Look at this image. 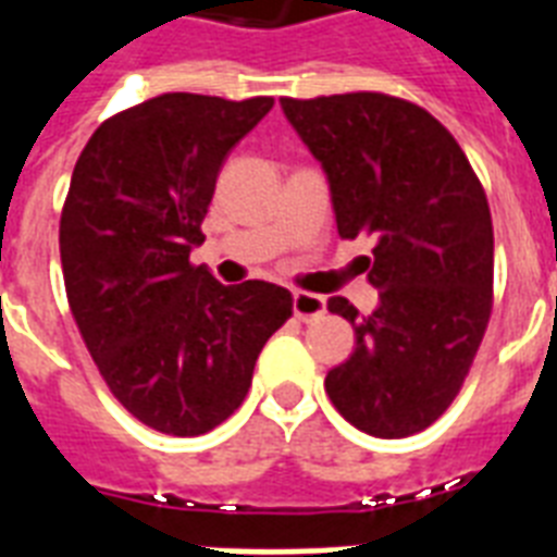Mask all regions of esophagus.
<instances>
[{"mask_svg":"<svg viewBox=\"0 0 557 557\" xmlns=\"http://www.w3.org/2000/svg\"><path fill=\"white\" fill-rule=\"evenodd\" d=\"M292 312L300 321H318L326 312V300L321 295H312V292H295L292 295Z\"/></svg>","mask_w":557,"mask_h":557,"instance_id":"esophagus-1","label":"esophagus"}]
</instances>
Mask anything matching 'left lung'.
<instances>
[{
  "mask_svg": "<svg viewBox=\"0 0 557 557\" xmlns=\"http://www.w3.org/2000/svg\"><path fill=\"white\" fill-rule=\"evenodd\" d=\"M280 107L330 182L338 234L375 239L372 314L347 297L330 312L356 330L330 370L332 405L358 431L398 440L424 431L457 398L492 318L488 199L445 126L381 91L283 98Z\"/></svg>",
  "mask_w": 557,
  "mask_h": 557,
  "instance_id": "obj_1",
  "label": "left lung"
}]
</instances>
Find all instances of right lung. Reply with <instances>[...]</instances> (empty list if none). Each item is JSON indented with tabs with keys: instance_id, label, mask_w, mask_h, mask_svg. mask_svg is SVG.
<instances>
[{
	"instance_id": "add662e5",
	"label": "right lung",
	"mask_w": 557,
	"mask_h": 557,
	"mask_svg": "<svg viewBox=\"0 0 557 557\" xmlns=\"http://www.w3.org/2000/svg\"><path fill=\"white\" fill-rule=\"evenodd\" d=\"M274 98L170 91L95 129L60 216L69 306L112 396L152 431L199 436L243 405L283 286H222L190 251L227 152Z\"/></svg>"
}]
</instances>
